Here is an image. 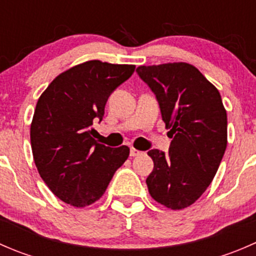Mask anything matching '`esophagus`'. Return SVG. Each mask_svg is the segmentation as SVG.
<instances>
[{
	"instance_id": "34e87169",
	"label": "esophagus",
	"mask_w": 256,
	"mask_h": 256,
	"mask_svg": "<svg viewBox=\"0 0 256 256\" xmlns=\"http://www.w3.org/2000/svg\"><path fill=\"white\" fill-rule=\"evenodd\" d=\"M138 154H141V151H138V150L131 147V148H130V156L135 157V156H138Z\"/></svg>"
}]
</instances>
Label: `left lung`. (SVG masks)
<instances>
[{
    "instance_id": "left-lung-1",
    "label": "left lung",
    "mask_w": 256,
    "mask_h": 256,
    "mask_svg": "<svg viewBox=\"0 0 256 256\" xmlns=\"http://www.w3.org/2000/svg\"><path fill=\"white\" fill-rule=\"evenodd\" d=\"M138 76L156 95L172 138L168 154L147 152L154 171L146 183L151 197L171 209L196 202L216 176L226 148V112L218 89L188 63L141 66Z\"/></svg>"
}]
</instances>
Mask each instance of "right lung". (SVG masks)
<instances>
[{
    "label": "right lung",
    "mask_w": 256,
    "mask_h": 256,
    "mask_svg": "<svg viewBox=\"0 0 256 256\" xmlns=\"http://www.w3.org/2000/svg\"><path fill=\"white\" fill-rule=\"evenodd\" d=\"M135 66L89 60L59 74L43 92L30 124L33 158L40 177L60 200L76 208L100 200L130 148L94 140L110 94Z\"/></svg>",
    "instance_id": "obj_1"
}]
</instances>
